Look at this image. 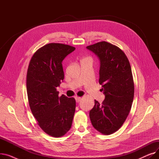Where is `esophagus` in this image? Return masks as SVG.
<instances>
[{
  "label": "esophagus",
  "instance_id": "1",
  "mask_svg": "<svg viewBox=\"0 0 159 159\" xmlns=\"http://www.w3.org/2000/svg\"><path fill=\"white\" fill-rule=\"evenodd\" d=\"M75 100H76V102H79L80 101V100H81V97H77V96H75Z\"/></svg>",
  "mask_w": 159,
  "mask_h": 159
}]
</instances>
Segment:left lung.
<instances>
[{"label": "left lung", "instance_id": "left-lung-1", "mask_svg": "<svg viewBox=\"0 0 159 159\" xmlns=\"http://www.w3.org/2000/svg\"><path fill=\"white\" fill-rule=\"evenodd\" d=\"M100 61L99 84L105 99L102 104L95 100L89 111L93 126L104 135L117 131L126 120L134 97L131 66L122 50L102 41L86 47Z\"/></svg>", "mask_w": 159, "mask_h": 159}]
</instances>
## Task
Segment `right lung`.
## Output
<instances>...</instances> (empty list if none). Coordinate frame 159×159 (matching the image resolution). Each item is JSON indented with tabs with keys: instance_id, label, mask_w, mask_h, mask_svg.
I'll use <instances>...</instances> for the list:
<instances>
[{
	"instance_id": "right-lung-1",
	"label": "right lung",
	"mask_w": 159,
	"mask_h": 159,
	"mask_svg": "<svg viewBox=\"0 0 159 159\" xmlns=\"http://www.w3.org/2000/svg\"><path fill=\"white\" fill-rule=\"evenodd\" d=\"M75 48L50 43L39 49L30 61L26 88L31 111L45 133L62 137L71 127L76 107L74 98L58 97L57 88L64 79L62 62Z\"/></svg>"
}]
</instances>
